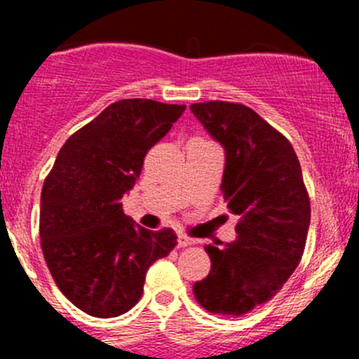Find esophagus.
Listing matches in <instances>:
<instances>
[{"instance_id":"1","label":"esophagus","mask_w":359,"mask_h":359,"mask_svg":"<svg viewBox=\"0 0 359 359\" xmlns=\"http://www.w3.org/2000/svg\"><path fill=\"white\" fill-rule=\"evenodd\" d=\"M194 240H191L189 236H184V234H179V238H177V247L179 248H184V247H189V245H193Z\"/></svg>"}]
</instances>
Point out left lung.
Masks as SVG:
<instances>
[{
  "label": "left lung",
  "mask_w": 359,
  "mask_h": 359,
  "mask_svg": "<svg viewBox=\"0 0 359 359\" xmlns=\"http://www.w3.org/2000/svg\"><path fill=\"white\" fill-rule=\"evenodd\" d=\"M191 111L222 144L224 201L240 215L236 240L206 245L212 269L193 287L201 307L241 316L281 290L302 259L311 203L285 135L243 104L210 100Z\"/></svg>",
  "instance_id": "obj_1"
}]
</instances>
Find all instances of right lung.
Masks as SVG:
<instances>
[{
	"label": "right lung",
	"instance_id": "obj_1",
	"mask_svg": "<svg viewBox=\"0 0 359 359\" xmlns=\"http://www.w3.org/2000/svg\"><path fill=\"white\" fill-rule=\"evenodd\" d=\"M184 111L151 99L118 100L69 137L46 175L43 255L59 290L90 316L132 309L151 264L175 248L172 229L137 226L121 200L139 179L147 151Z\"/></svg>",
	"mask_w": 359,
	"mask_h": 359
}]
</instances>
